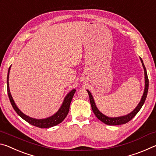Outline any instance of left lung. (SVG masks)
Masks as SVG:
<instances>
[{
    "label": "left lung",
    "instance_id": "obj_1",
    "mask_svg": "<svg viewBox=\"0 0 156 156\" xmlns=\"http://www.w3.org/2000/svg\"><path fill=\"white\" fill-rule=\"evenodd\" d=\"M140 61L142 62V67H143V69H144V83L145 84H144V93H143V95H142L140 101L138 105H137V107L133 109V111H132V112L131 113H129V114H126L125 115H122V116H119V117H114V118L109 117V116L104 115L103 113L100 112L98 110V109L97 108L96 103H95L94 97L91 95V92L89 90H87L89 96V100H90L91 109H92V111H93V112L94 113L95 115L96 116L98 119H99L100 121H102V122L106 124V125H123V124L128 122L129 121H130L132 119V118H134V116L138 113V112L140 110L142 107L143 106V105L145 102V100H146V98L147 96L148 89H149V79H148L147 70L143 63V60H142L140 57Z\"/></svg>",
    "mask_w": 156,
    "mask_h": 156
}]
</instances>
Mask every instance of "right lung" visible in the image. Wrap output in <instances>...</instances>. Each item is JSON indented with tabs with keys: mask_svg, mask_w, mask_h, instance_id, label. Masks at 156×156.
<instances>
[{
	"mask_svg": "<svg viewBox=\"0 0 156 156\" xmlns=\"http://www.w3.org/2000/svg\"><path fill=\"white\" fill-rule=\"evenodd\" d=\"M12 66V65H11ZM11 66H10L9 69H8V73H7V94H8V96L10 100V102L12 105L13 108L15 110V112L18 113V115L23 118V120L27 121L28 123L31 124L39 128H49L52 127V126H54L57 125H58L60 122H62L63 120H65L66 116L67 115L69 111V107L71 102H72V100L73 98V95H74L76 92V89H73L72 91L66 95L65 97L64 100H63V102L60 106V109L58 110V112L54 113V115H52L49 117H47L46 118H43V119H36V118H31L30 116L25 115V113H23L21 111L18 109V107L16 105L14 99L10 93L9 90V72H10V68H11Z\"/></svg>",
	"mask_w": 156,
	"mask_h": 156,
	"instance_id": "right-lung-1",
	"label": "right lung"
}]
</instances>
